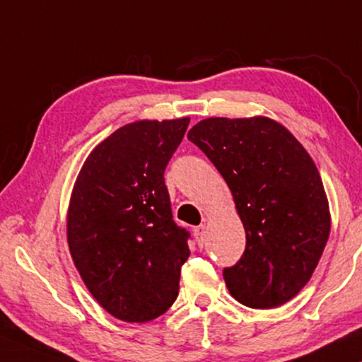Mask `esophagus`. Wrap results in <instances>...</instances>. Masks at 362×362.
<instances>
[{
	"instance_id": "1",
	"label": "esophagus",
	"mask_w": 362,
	"mask_h": 362,
	"mask_svg": "<svg viewBox=\"0 0 362 362\" xmlns=\"http://www.w3.org/2000/svg\"><path fill=\"white\" fill-rule=\"evenodd\" d=\"M194 237H196V240H197V245L199 247H202L206 244V224H201V226H197V227H194Z\"/></svg>"
}]
</instances>
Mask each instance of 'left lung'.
Masks as SVG:
<instances>
[{
    "label": "left lung",
    "mask_w": 362,
    "mask_h": 362,
    "mask_svg": "<svg viewBox=\"0 0 362 362\" xmlns=\"http://www.w3.org/2000/svg\"><path fill=\"white\" fill-rule=\"evenodd\" d=\"M187 138L224 177L245 229V252L224 280L249 308L290 301L308 284L331 230L328 196L310 153L269 117H211Z\"/></svg>",
    "instance_id": "8db88e82"
}]
</instances>
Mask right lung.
Here are the masks:
<instances>
[{
  "label": "right lung",
  "instance_id": "add662e5",
  "mask_svg": "<svg viewBox=\"0 0 362 362\" xmlns=\"http://www.w3.org/2000/svg\"><path fill=\"white\" fill-rule=\"evenodd\" d=\"M187 125L189 117L127 123L93 148L74 182L67 207L74 265L97 303L127 323L170 310L191 254L163 177Z\"/></svg>",
  "mask_w": 362,
  "mask_h": 362
}]
</instances>
